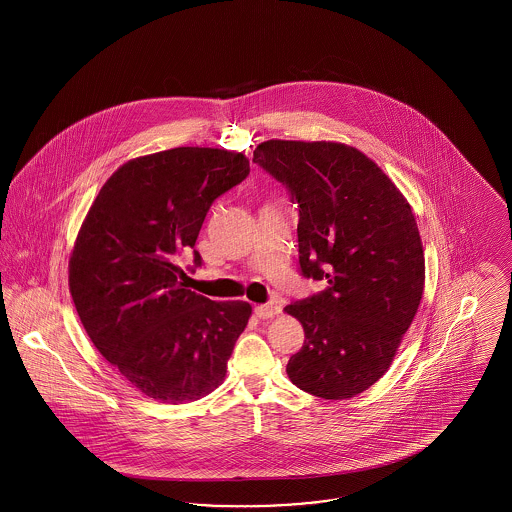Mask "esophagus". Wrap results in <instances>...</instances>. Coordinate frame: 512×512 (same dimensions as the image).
<instances>
[{"mask_svg": "<svg viewBox=\"0 0 512 512\" xmlns=\"http://www.w3.org/2000/svg\"><path fill=\"white\" fill-rule=\"evenodd\" d=\"M276 311H278V307L272 305V303H265V305H257L255 307V315H257V318H263V320L274 317Z\"/></svg>", "mask_w": 512, "mask_h": 512, "instance_id": "obj_1", "label": "esophagus"}]
</instances>
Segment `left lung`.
I'll return each mask as SVG.
<instances>
[{
    "instance_id": "1",
    "label": "left lung",
    "mask_w": 512,
    "mask_h": 512,
    "mask_svg": "<svg viewBox=\"0 0 512 512\" xmlns=\"http://www.w3.org/2000/svg\"><path fill=\"white\" fill-rule=\"evenodd\" d=\"M253 163L299 207V267L324 292L284 311L305 330L286 372L299 390L349 399L390 368L424 292L413 209L363 151L340 142L268 140Z\"/></svg>"
}]
</instances>
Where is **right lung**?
I'll return each mask as SVG.
<instances>
[{
	"mask_svg": "<svg viewBox=\"0 0 512 512\" xmlns=\"http://www.w3.org/2000/svg\"><path fill=\"white\" fill-rule=\"evenodd\" d=\"M247 174L244 153L217 147L136 157L103 184L76 236L69 290L80 322L105 361L159 403L217 390L251 317L245 301L184 288L176 263L213 201Z\"/></svg>",
	"mask_w": 512,
	"mask_h": 512,
	"instance_id": "1",
	"label": "right lung"
}]
</instances>
